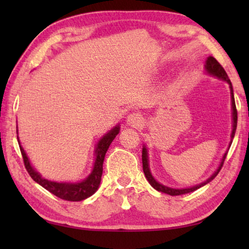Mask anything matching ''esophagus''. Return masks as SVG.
<instances>
[{
	"instance_id": "34e87169",
	"label": "esophagus",
	"mask_w": 249,
	"mask_h": 249,
	"mask_svg": "<svg viewBox=\"0 0 249 249\" xmlns=\"http://www.w3.org/2000/svg\"><path fill=\"white\" fill-rule=\"evenodd\" d=\"M126 122H127V124L132 125L133 127H140L144 123V120H142V115L138 114V113H132V114L127 116Z\"/></svg>"
}]
</instances>
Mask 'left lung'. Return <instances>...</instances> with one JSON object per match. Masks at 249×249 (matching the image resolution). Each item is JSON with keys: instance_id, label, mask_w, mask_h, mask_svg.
Returning <instances> with one entry per match:
<instances>
[{"instance_id": "obj_1", "label": "left lung", "mask_w": 249, "mask_h": 249, "mask_svg": "<svg viewBox=\"0 0 249 249\" xmlns=\"http://www.w3.org/2000/svg\"><path fill=\"white\" fill-rule=\"evenodd\" d=\"M205 71L211 75H214V77H216L221 80H224L227 83L230 84V89H231V109H233V130H231V142H233V138L235 136V132H236V126H237V109H236V105H235V100H234V93H233V87H231V80L227 77V73L225 72V70L223 67L220 65V62H218L215 58L210 56L208 57L205 61ZM226 155H227V151L224 154L222 158V161L220 163V166L216 169V171L214 172V174L210 177L208 180H205L204 182H202L197 185H195V187H191V188H185V189H174V188H169V187H166V185H163L161 183H159L158 181H156L155 178L151 175L150 169H149V165H148V153H147V148L146 146L142 147V170H144V174L146 179L148 180V182L150 183L151 187L154 189H156L157 191L160 192H163V193H167V195L169 196H181V195H185V193H190L196 191V189H199L201 187H203L206 183H209L210 181H212L215 177L217 176L218 172L222 169V166L223 163H224V160L226 158Z\"/></svg>"}]
</instances>
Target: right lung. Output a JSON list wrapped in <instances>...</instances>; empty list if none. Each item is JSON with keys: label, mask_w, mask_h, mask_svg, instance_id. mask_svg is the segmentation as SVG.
<instances>
[{"label": "right lung", "mask_w": 249, "mask_h": 249, "mask_svg": "<svg viewBox=\"0 0 249 249\" xmlns=\"http://www.w3.org/2000/svg\"><path fill=\"white\" fill-rule=\"evenodd\" d=\"M119 133H120V125H116L115 127H113L108 133L105 134L104 136L101 138L98 142V145L95 147V161L93 165V169H92L91 174L88 176L86 179L77 183L54 182V181L44 179L43 177L39 175V172H37L32 167L27 155L24 151L23 147L20 146L19 142L18 144H19L20 153H22V156H23L25 168H26L29 176L32 177V179L35 181V182L40 184L41 187L46 189V190H48L50 193H53V195L60 197L62 200L77 202V201H82L84 199H87V197L91 196L96 190H98L101 182V177H102V172H103V161H104L105 154H107L109 145H111V142Z\"/></svg>", "instance_id": "add662e5"}]
</instances>
